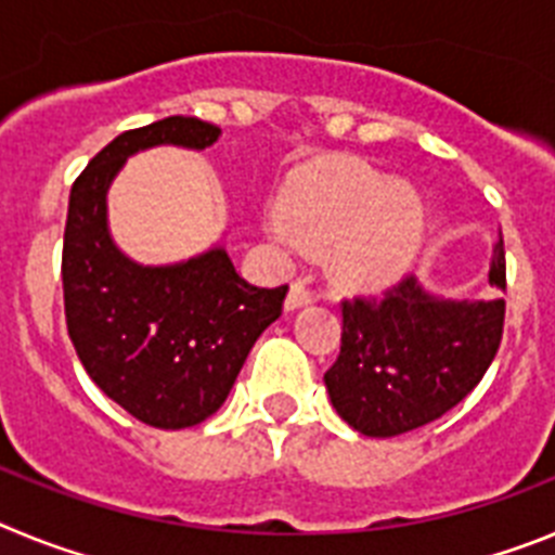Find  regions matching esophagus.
Returning <instances> with one entry per match:
<instances>
[{
    "mask_svg": "<svg viewBox=\"0 0 555 555\" xmlns=\"http://www.w3.org/2000/svg\"><path fill=\"white\" fill-rule=\"evenodd\" d=\"M308 302H313V292L306 286V283L294 281L286 294V311H297V308L308 306Z\"/></svg>",
    "mask_w": 555,
    "mask_h": 555,
    "instance_id": "obj_1",
    "label": "esophagus"
}]
</instances>
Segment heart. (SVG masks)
Masks as SVG:
<instances>
[{
  "mask_svg": "<svg viewBox=\"0 0 555 555\" xmlns=\"http://www.w3.org/2000/svg\"><path fill=\"white\" fill-rule=\"evenodd\" d=\"M274 214L294 242L325 249L338 283L380 288L397 281L423 247L425 197L366 160L325 158L292 171Z\"/></svg>",
  "mask_w": 555,
  "mask_h": 555,
  "instance_id": "heart-1",
  "label": "heart"
}]
</instances>
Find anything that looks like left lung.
I'll use <instances>...</instances> for the list:
<instances>
[{
	"label": "left lung",
	"mask_w": 555,
	"mask_h": 555,
	"mask_svg": "<svg viewBox=\"0 0 555 555\" xmlns=\"http://www.w3.org/2000/svg\"><path fill=\"white\" fill-rule=\"evenodd\" d=\"M489 286L506 288L498 238ZM506 300H444L414 274L380 300L341 302V350L325 372L333 409L358 434L400 436L459 405L498 356Z\"/></svg>",
	"instance_id": "obj_1"
}]
</instances>
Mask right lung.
Instances as JSON below:
<instances>
[{"instance_id":"right-lung-1","label":"right lung","mask_w":555,"mask_h":555,"mask_svg":"<svg viewBox=\"0 0 555 555\" xmlns=\"http://www.w3.org/2000/svg\"><path fill=\"white\" fill-rule=\"evenodd\" d=\"M219 135L217 125L194 116L121 132L96 152L68 197V336L91 380L152 428H191L217 414L255 338L281 317L288 292L244 281L224 247L169 267H144L113 244L107 189L125 160L160 144L205 150Z\"/></svg>"}]
</instances>
